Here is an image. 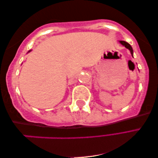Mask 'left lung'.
Masks as SVG:
<instances>
[{"label": "left lung", "mask_w": 158, "mask_h": 158, "mask_svg": "<svg viewBox=\"0 0 158 158\" xmlns=\"http://www.w3.org/2000/svg\"><path fill=\"white\" fill-rule=\"evenodd\" d=\"M119 42H120L121 44H122L123 45L125 46L126 48H127L128 50H130V52L131 54V56H133V50H132V48H131V46L130 45V44H129L128 43L125 42V41H124V40H120V41H119Z\"/></svg>", "instance_id": "8db88e82"}]
</instances>
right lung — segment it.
I'll list each match as a JSON object with an SVG mask.
<instances>
[{
  "label": "right lung",
  "instance_id": "1",
  "mask_svg": "<svg viewBox=\"0 0 158 158\" xmlns=\"http://www.w3.org/2000/svg\"><path fill=\"white\" fill-rule=\"evenodd\" d=\"M31 50H29V51H28V52H31Z\"/></svg>",
  "mask_w": 158,
  "mask_h": 158
}]
</instances>
